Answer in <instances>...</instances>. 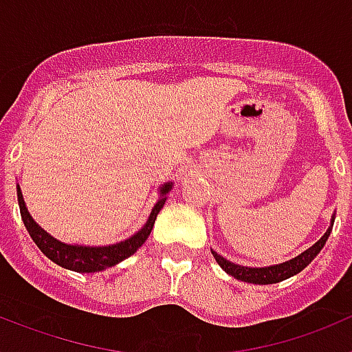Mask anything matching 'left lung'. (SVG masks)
<instances>
[{
	"instance_id": "8db88e82",
	"label": "left lung",
	"mask_w": 352,
	"mask_h": 352,
	"mask_svg": "<svg viewBox=\"0 0 352 352\" xmlns=\"http://www.w3.org/2000/svg\"><path fill=\"white\" fill-rule=\"evenodd\" d=\"M333 222H335V213L331 214V223H329L328 231L322 234V238L319 239V241H316L312 247L307 248L305 252H301L300 256L292 257V259L285 261V263L273 264V266L252 268V266H241V264L231 263V261H227L226 257H222L214 250H211V254H213L214 261L219 263L220 268H222L227 275L234 276V278H238V280L248 282V284H259V285L276 284V282H282L285 280V278H291V276L298 275L301 270L307 268V266L316 259L317 254L322 250V247H324L326 241H328L329 232H331V229H333Z\"/></svg>"
}]
</instances>
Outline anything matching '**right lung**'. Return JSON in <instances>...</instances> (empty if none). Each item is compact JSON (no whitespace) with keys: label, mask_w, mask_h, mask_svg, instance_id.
<instances>
[{"label":"right lung","mask_w":352,"mask_h":352,"mask_svg":"<svg viewBox=\"0 0 352 352\" xmlns=\"http://www.w3.org/2000/svg\"><path fill=\"white\" fill-rule=\"evenodd\" d=\"M173 182H167L162 186H158V194H160V197H158V201L155 203L153 210L149 213L146 223L135 232V234L123 239L120 243L102 245V247L63 243V241H60V239H56L54 236L49 234L47 231H43L42 227L33 220L30 211H28L23 192H21V186L19 185L17 201L24 226H26L31 239H33L36 243V247L42 250V254H45L52 263H56L58 266H61V268L65 270H72V272L77 273H96L104 272V270L107 268H113V266L120 264L121 261H125L126 257L133 256V254L139 250V247H142V243L148 239L149 232L153 229L157 214L160 213V210L164 208V204H166L167 195L173 190Z\"/></svg>","instance_id":"1"}]
</instances>
